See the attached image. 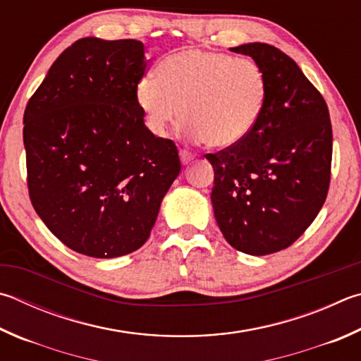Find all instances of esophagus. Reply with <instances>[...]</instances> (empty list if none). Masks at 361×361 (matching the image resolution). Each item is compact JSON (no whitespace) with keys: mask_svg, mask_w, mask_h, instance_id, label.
<instances>
[{"mask_svg":"<svg viewBox=\"0 0 361 361\" xmlns=\"http://www.w3.org/2000/svg\"><path fill=\"white\" fill-rule=\"evenodd\" d=\"M194 158H195V156L192 153H189L188 149H180V159H181L183 164H185V166L189 162H192Z\"/></svg>","mask_w":361,"mask_h":361,"instance_id":"34e87169","label":"esophagus"}]
</instances>
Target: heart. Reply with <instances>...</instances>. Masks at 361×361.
Listing matches in <instances>:
<instances>
[{
	"label": "heart",
	"mask_w": 361,
	"mask_h": 361,
	"mask_svg": "<svg viewBox=\"0 0 361 361\" xmlns=\"http://www.w3.org/2000/svg\"><path fill=\"white\" fill-rule=\"evenodd\" d=\"M268 97L264 68L251 58L189 49L167 56L158 75H143L135 87L147 126L166 135L183 114L185 134L208 147L228 148L257 126Z\"/></svg>",
	"instance_id": "heart-1"
}]
</instances>
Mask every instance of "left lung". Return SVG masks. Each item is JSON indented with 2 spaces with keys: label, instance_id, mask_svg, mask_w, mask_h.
I'll list each match as a JSON object with an SVG mask.
<instances>
[{
  "label": "left lung",
  "instance_id": "obj_1",
  "mask_svg": "<svg viewBox=\"0 0 361 361\" xmlns=\"http://www.w3.org/2000/svg\"><path fill=\"white\" fill-rule=\"evenodd\" d=\"M264 68L268 97L245 140L205 154L214 170L212 203L227 243L267 255L289 247L329 194L333 133L326 102L298 64L273 45L231 49Z\"/></svg>",
  "mask_w": 361,
  "mask_h": 361
}]
</instances>
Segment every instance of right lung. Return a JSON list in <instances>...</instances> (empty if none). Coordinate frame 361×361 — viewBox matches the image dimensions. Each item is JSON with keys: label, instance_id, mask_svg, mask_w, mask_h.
<instances>
[{"label": "right lung", "instance_id": "1", "mask_svg": "<svg viewBox=\"0 0 361 361\" xmlns=\"http://www.w3.org/2000/svg\"><path fill=\"white\" fill-rule=\"evenodd\" d=\"M148 63L140 41L78 39L26 104L32 207L58 240L90 257L145 243L181 170L175 143L156 137L137 106Z\"/></svg>", "mask_w": 361, "mask_h": 361}]
</instances>
